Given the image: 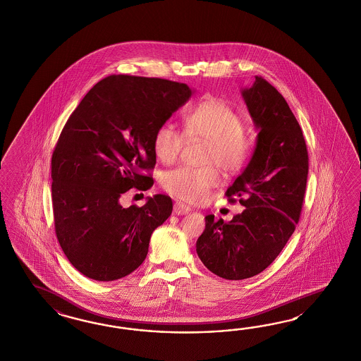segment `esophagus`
Returning <instances> with one entry per match:
<instances>
[{"label": "esophagus", "mask_w": 361, "mask_h": 361, "mask_svg": "<svg viewBox=\"0 0 361 361\" xmlns=\"http://www.w3.org/2000/svg\"><path fill=\"white\" fill-rule=\"evenodd\" d=\"M191 211V208L188 206H185L183 203H180V202H176V204H174V214L176 215H185V214H188Z\"/></svg>", "instance_id": "esophagus-1"}]
</instances>
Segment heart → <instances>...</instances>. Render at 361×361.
I'll use <instances>...</instances> for the list:
<instances>
[{
	"instance_id": "b5f03b06",
	"label": "heart",
	"mask_w": 361,
	"mask_h": 361,
	"mask_svg": "<svg viewBox=\"0 0 361 361\" xmlns=\"http://www.w3.org/2000/svg\"><path fill=\"white\" fill-rule=\"evenodd\" d=\"M187 138L208 141L203 164L206 167H176L162 176L166 192L188 203L206 200L212 188L220 183L219 169L226 173H238L247 166L253 140L244 128L241 114L227 102L207 96L185 116ZM183 145V135L169 123L155 130L153 150L158 161L171 164Z\"/></svg>"
}]
</instances>
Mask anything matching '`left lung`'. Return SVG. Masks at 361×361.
<instances>
[{"label": "left lung", "mask_w": 361, "mask_h": 361, "mask_svg": "<svg viewBox=\"0 0 361 361\" xmlns=\"http://www.w3.org/2000/svg\"><path fill=\"white\" fill-rule=\"evenodd\" d=\"M257 128V144L245 170L228 187L245 209L226 223L206 216L196 253L208 270L226 279L257 276L277 258L298 224L309 174V153L302 129L283 96L256 76L243 90Z\"/></svg>", "instance_id": "1"}]
</instances>
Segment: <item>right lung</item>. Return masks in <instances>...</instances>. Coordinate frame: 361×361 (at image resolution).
Instances as JSON below:
<instances>
[{"instance_id":"add662e5","label":"right lung","mask_w":361,"mask_h":361,"mask_svg":"<svg viewBox=\"0 0 361 361\" xmlns=\"http://www.w3.org/2000/svg\"><path fill=\"white\" fill-rule=\"evenodd\" d=\"M191 94L183 82L111 75L67 120L52 153V211L63 252L85 277L130 274L144 262L153 231L171 215L170 196L128 208L120 197L153 185L155 130Z\"/></svg>"}]
</instances>
